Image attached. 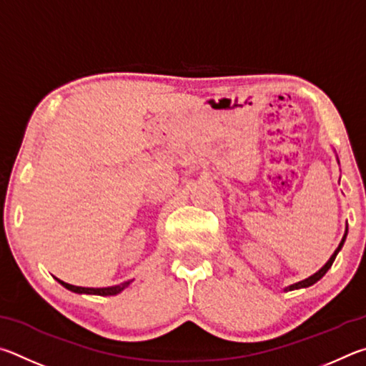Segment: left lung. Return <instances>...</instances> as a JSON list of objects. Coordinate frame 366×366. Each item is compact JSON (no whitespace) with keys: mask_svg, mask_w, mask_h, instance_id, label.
<instances>
[{"mask_svg":"<svg viewBox=\"0 0 366 366\" xmlns=\"http://www.w3.org/2000/svg\"><path fill=\"white\" fill-rule=\"evenodd\" d=\"M337 164H339V160H337ZM347 232H349V227H345V233H344V236H342V239H341V242H339V246H337V249L335 252H332V255L330 257V260L326 262V264L320 268V270L317 272V273H313L312 277H309V278H305V280H302V281H297V283H294V285H291V286H287V287H285V291H294V290H302V287H309V286H312V285H315L317 281H320L322 280L325 274H326V272L330 270L331 268V265H332V262H335V259H336V255L339 254V251H341L342 249V246H344V242H345V238H347Z\"/></svg>","mask_w":366,"mask_h":366,"instance_id":"8db88e82","label":"left lung"}]
</instances>
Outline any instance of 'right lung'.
<instances>
[{"label":"right lung","instance_id":"right-lung-1","mask_svg":"<svg viewBox=\"0 0 366 366\" xmlns=\"http://www.w3.org/2000/svg\"><path fill=\"white\" fill-rule=\"evenodd\" d=\"M57 280V278H56ZM59 283L66 287V290L76 292V294H94V296H117L122 291L125 290V287L130 286V281H124V283L120 285H115V286H107V287H81V286H74V285H69V283H64V281L57 280Z\"/></svg>","mask_w":366,"mask_h":366}]
</instances>
